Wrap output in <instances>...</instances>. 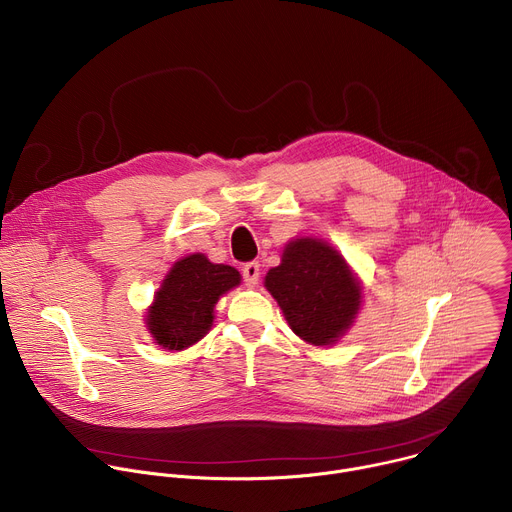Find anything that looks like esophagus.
<instances>
[{"label":"esophagus","mask_w":512,"mask_h":512,"mask_svg":"<svg viewBox=\"0 0 512 512\" xmlns=\"http://www.w3.org/2000/svg\"><path fill=\"white\" fill-rule=\"evenodd\" d=\"M259 275H261V269H259V263L251 261L243 267V279H245V285L247 287H255L257 281H259Z\"/></svg>","instance_id":"esophagus-1"}]
</instances>
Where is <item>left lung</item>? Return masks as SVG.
<instances>
[{"mask_svg":"<svg viewBox=\"0 0 512 512\" xmlns=\"http://www.w3.org/2000/svg\"><path fill=\"white\" fill-rule=\"evenodd\" d=\"M265 287L289 328L314 346L336 344L362 306V285L346 259L324 239H291Z\"/></svg>","mask_w":512,"mask_h":512,"instance_id":"obj_1","label":"left lung"}]
</instances>
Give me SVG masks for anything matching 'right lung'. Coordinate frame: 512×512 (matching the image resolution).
<instances>
[{
  "instance_id": "1",
  "label": "right lung",
  "mask_w": 512,
  "mask_h": 512,
  "mask_svg": "<svg viewBox=\"0 0 512 512\" xmlns=\"http://www.w3.org/2000/svg\"><path fill=\"white\" fill-rule=\"evenodd\" d=\"M241 283V273L212 263L202 253L182 257L162 279L145 326L166 350H184L202 340L214 322V306Z\"/></svg>"
}]
</instances>
